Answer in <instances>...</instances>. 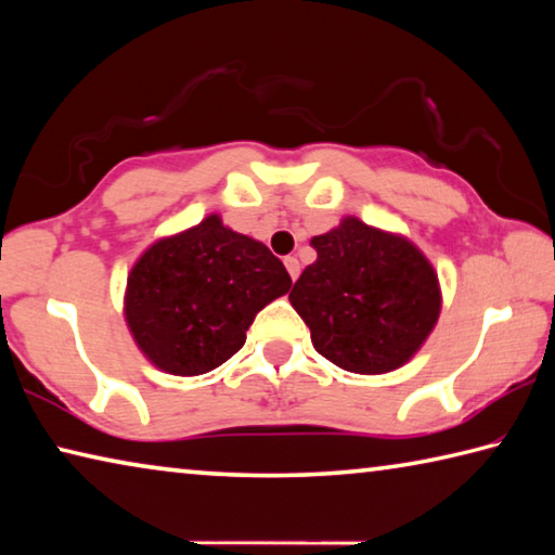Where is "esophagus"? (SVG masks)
Listing matches in <instances>:
<instances>
[{
  "label": "esophagus",
  "mask_w": 555,
  "mask_h": 555,
  "mask_svg": "<svg viewBox=\"0 0 555 555\" xmlns=\"http://www.w3.org/2000/svg\"><path fill=\"white\" fill-rule=\"evenodd\" d=\"M284 264H286V271H288V276L291 279H298V271H300V264H298V259L296 257H286L284 259Z\"/></svg>",
  "instance_id": "esophagus-1"
}]
</instances>
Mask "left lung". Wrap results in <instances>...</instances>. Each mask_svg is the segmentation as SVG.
<instances>
[{"label": "left lung", "mask_w": 555, "mask_h": 555, "mask_svg": "<svg viewBox=\"0 0 555 555\" xmlns=\"http://www.w3.org/2000/svg\"><path fill=\"white\" fill-rule=\"evenodd\" d=\"M318 259L288 300L325 360L384 374L411 360L440 313L438 276L409 240L357 218L311 240Z\"/></svg>", "instance_id": "obj_1"}]
</instances>
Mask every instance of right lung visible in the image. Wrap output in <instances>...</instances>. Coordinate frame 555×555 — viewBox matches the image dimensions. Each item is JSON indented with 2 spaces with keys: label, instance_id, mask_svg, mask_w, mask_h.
I'll list each match as a JSON object with an SVG mask.
<instances>
[{
  "label": "right lung",
  "instance_id": "add662e5",
  "mask_svg": "<svg viewBox=\"0 0 555 555\" xmlns=\"http://www.w3.org/2000/svg\"><path fill=\"white\" fill-rule=\"evenodd\" d=\"M288 288V271L269 247L210 215L139 257L127 279L125 315L158 370L195 377L228 362L255 315Z\"/></svg>",
  "mask_w": 555,
  "mask_h": 555
}]
</instances>
